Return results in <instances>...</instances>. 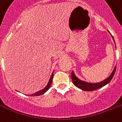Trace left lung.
Segmentation results:
<instances>
[{
  "label": "left lung",
  "instance_id": "8db88e82",
  "mask_svg": "<svg viewBox=\"0 0 122 122\" xmlns=\"http://www.w3.org/2000/svg\"><path fill=\"white\" fill-rule=\"evenodd\" d=\"M109 33H110V32H109ZM112 38H113V40H114V38H113V36H112ZM114 41H115V40H114ZM116 68H117V66H115V68H114V70H113V71H112L111 74L107 78V79H106L105 80H104V81L100 82H97V83H90V82H87L86 81H82V80L79 79L78 77H77L76 75H75L74 72H73V71H72L71 75V79H72V82H73V84H74L76 87H77L78 88H79V89H81V90H84V91H88V92L94 91V90H97V89H99V88H102L103 86H104L105 85L107 84L111 81V79H113V76L115 75V71H116Z\"/></svg>",
  "mask_w": 122,
  "mask_h": 122
}]
</instances>
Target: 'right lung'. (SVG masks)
I'll return each mask as SVG.
<instances>
[{
    "instance_id": "1",
    "label": "right lung",
    "mask_w": 122,
    "mask_h": 122,
    "mask_svg": "<svg viewBox=\"0 0 122 122\" xmlns=\"http://www.w3.org/2000/svg\"><path fill=\"white\" fill-rule=\"evenodd\" d=\"M53 77H54V72H52V75H51V78H50V79H49V82L47 84V85H46L43 90H40V91H39V92H36V93H33V94L32 95H30V96H39V95H41L44 94L45 92H47V91L49 90V88H51V84H52V82Z\"/></svg>"
}]
</instances>
